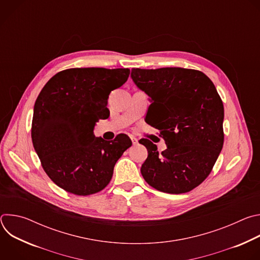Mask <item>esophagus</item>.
Segmentation results:
<instances>
[{
	"mask_svg": "<svg viewBox=\"0 0 260 260\" xmlns=\"http://www.w3.org/2000/svg\"><path fill=\"white\" fill-rule=\"evenodd\" d=\"M131 140L133 142V145H137L139 143V140L136 137H134V136H131Z\"/></svg>",
	"mask_w": 260,
	"mask_h": 260,
	"instance_id": "esophagus-1",
	"label": "esophagus"
}]
</instances>
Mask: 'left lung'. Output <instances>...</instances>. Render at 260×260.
<instances>
[{"label":"left lung","instance_id":"1","mask_svg":"<svg viewBox=\"0 0 260 260\" xmlns=\"http://www.w3.org/2000/svg\"><path fill=\"white\" fill-rule=\"evenodd\" d=\"M131 77L151 105L150 125L167 149L143 139L148 151L141 167L145 181L167 193L196 188L211 173L223 146L224 108L215 85L201 71L183 68L132 69Z\"/></svg>","mask_w":260,"mask_h":260}]
</instances>
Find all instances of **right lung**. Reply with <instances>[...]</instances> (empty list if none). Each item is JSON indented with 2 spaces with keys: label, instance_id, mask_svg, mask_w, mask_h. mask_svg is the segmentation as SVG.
I'll return each instance as SVG.
<instances>
[{
  "label": "right lung",
  "instance_id": "right-lung-1",
  "mask_svg": "<svg viewBox=\"0 0 260 260\" xmlns=\"http://www.w3.org/2000/svg\"><path fill=\"white\" fill-rule=\"evenodd\" d=\"M128 75V69H68L55 74L37 98L32 145L45 173L66 191L89 196L104 189L132 146L124 134L111 143L93 134L99 119L109 116L110 92Z\"/></svg>",
  "mask_w": 260,
  "mask_h": 260
}]
</instances>
